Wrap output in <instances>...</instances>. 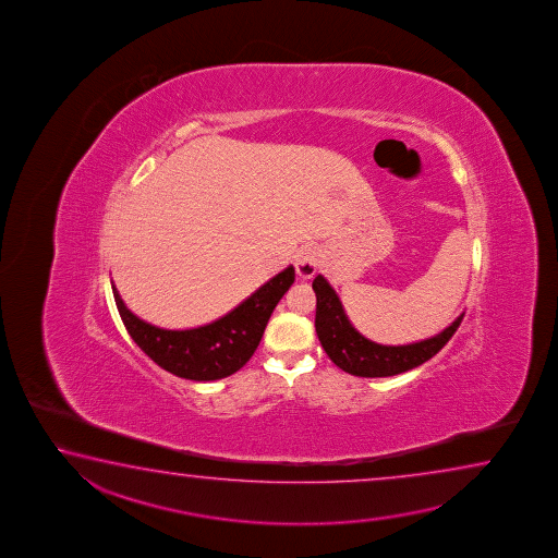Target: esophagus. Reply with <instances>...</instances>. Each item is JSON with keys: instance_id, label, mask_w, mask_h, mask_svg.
<instances>
[{"instance_id": "1", "label": "esophagus", "mask_w": 558, "mask_h": 558, "mask_svg": "<svg viewBox=\"0 0 558 558\" xmlns=\"http://www.w3.org/2000/svg\"><path fill=\"white\" fill-rule=\"evenodd\" d=\"M320 265V252L316 246H304L294 255V269L299 277L311 279L318 271Z\"/></svg>"}]
</instances>
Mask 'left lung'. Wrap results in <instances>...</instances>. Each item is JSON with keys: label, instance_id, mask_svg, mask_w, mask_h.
Instances as JSON below:
<instances>
[{"label": "left lung", "instance_id": "1", "mask_svg": "<svg viewBox=\"0 0 558 558\" xmlns=\"http://www.w3.org/2000/svg\"><path fill=\"white\" fill-rule=\"evenodd\" d=\"M312 289L316 293L314 326L322 348L341 371L355 377H392L432 360L453 338L464 316L461 314L449 328L434 338L408 345H380L367 340L351 326L340 296L322 275L312 281Z\"/></svg>", "mask_w": 558, "mask_h": 558}]
</instances>
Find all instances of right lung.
Listing matches in <instances>:
<instances>
[{"label":"right lung","mask_w":558,"mask_h":558,"mask_svg":"<svg viewBox=\"0 0 558 558\" xmlns=\"http://www.w3.org/2000/svg\"><path fill=\"white\" fill-rule=\"evenodd\" d=\"M293 283L294 267L289 265L234 311L190 330H163L141 320L111 287L124 328L154 363L175 377L218 380L240 371L254 355L271 312Z\"/></svg>","instance_id":"add662e5"}]
</instances>
